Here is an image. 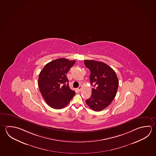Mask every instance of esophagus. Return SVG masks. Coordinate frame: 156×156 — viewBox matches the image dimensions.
Listing matches in <instances>:
<instances>
[{
    "mask_svg": "<svg viewBox=\"0 0 156 156\" xmlns=\"http://www.w3.org/2000/svg\"><path fill=\"white\" fill-rule=\"evenodd\" d=\"M82 86H80L79 87V88H77V90L79 91H81L82 90Z\"/></svg>",
    "mask_w": 156,
    "mask_h": 156,
    "instance_id": "obj_1",
    "label": "esophagus"
}]
</instances>
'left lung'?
<instances>
[{"label":"left lung","instance_id":"obj_1","mask_svg":"<svg viewBox=\"0 0 156 156\" xmlns=\"http://www.w3.org/2000/svg\"><path fill=\"white\" fill-rule=\"evenodd\" d=\"M86 68L91 71L90 79L94 88L92 95L86 100L92 110L102 111L107 107L116 96L119 81L115 71L107 64L93 60H85Z\"/></svg>","mask_w":156,"mask_h":156}]
</instances>
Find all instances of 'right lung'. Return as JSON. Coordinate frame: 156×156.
Returning a JSON list of instances; mask_svg holds the SVG:
<instances>
[{
    "label": "right lung",
    "mask_w": 156,
    "mask_h": 156,
    "mask_svg": "<svg viewBox=\"0 0 156 156\" xmlns=\"http://www.w3.org/2000/svg\"><path fill=\"white\" fill-rule=\"evenodd\" d=\"M75 62V60L59 58L48 62L40 72L38 81L40 92L51 108H64L75 94L69 87L66 77Z\"/></svg>",
    "instance_id": "1"
}]
</instances>
